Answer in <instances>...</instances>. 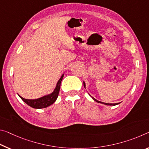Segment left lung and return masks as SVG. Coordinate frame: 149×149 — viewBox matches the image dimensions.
<instances>
[{
  "mask_svg": "<svg viewBox=\"0 0 149 149\" xmlns=\"http://www.w3.org/2000/svg\"><path fill=\"white\" fill-rule=\"evenodd\" d=\"M84 87L85 88H86V84H85V82L84 81ZM91 96V95H90ZM92 97V99H93V100H94V101H95L96 102H97V103H103V104H104V105H118L119 104V103H103V102H101V101H97V100H95V98H93V97Z\"/></svg>",
  "mask_w": 149,
  "mask_h": 149,
  "instance_id": "left-lung-1",
  "label": "left lung"
}]
</instances>
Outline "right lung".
I'll return each mask as SVG.
<instances>
[{"instance_id":"right-lung-1","label":"right lung","mask_w":149,"mask_h":149,"mask_svg":"<svg viewBox=\"0 0 149 149\" xmlns=\"http://www.w3.org/2000/svg\"><path fill=\"white\" fill-rule=\"evenodd\" d=\"M63 77V74L61 76L60 79L58 80L57 84H56V88L54 89V91L50 94L48 95H44L42 97L40 98L36 99V100H27V99H24L19 95L20 97L21 98L24 102H25L27 105H28L32 108L35 109H42V108H46L48 106L51 105L52 104L55 102L57 100L59 91L60 89V85L62 80Z\"/></svg>"}]
</instances>
